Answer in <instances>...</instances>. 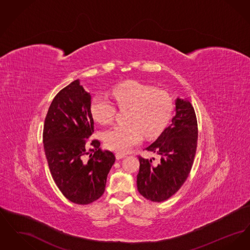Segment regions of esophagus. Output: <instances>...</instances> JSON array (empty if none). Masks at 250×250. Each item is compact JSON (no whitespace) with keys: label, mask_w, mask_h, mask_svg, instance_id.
<instances>
[{"label":"esophagus","mask_w":250,"mask_h":250,"mask_svg":"<svg viewBox=\"0 0 250 250\" xmlns=\"http://www.w3.org/2000/svg\"><path fill=\"white\" fill-rule=\"evenodd\" d=\"M115 156H116L117 159H122V158L125 157V154H121V153H116Z\"/></svg>","instance_id":"esophagus-1"}]
</instances>
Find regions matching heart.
I'll use <instances>...</instances> for the list:
<instances>
[{"mask_svg":"<svg viewBox=\"0 0 250 250\" xmlns=\"http://www.w3.org/2000/svg\"><path fill=\"white\" fill-rule=\"evenodd\" d=\"M112 95L120 109L128 108L126 125H118L103 133L107 149L126 153L146 137H154L166 126L171 114L172 102L165 92L145 84L129 81L119 84ZM91 113L100 124L111 123L116 115L114 104L103 95H95L90 105Z\"/></svg>","mask_w":250,"mask_h":250,"instance_id":"b5f03b06","label":"heart"}]
</instances>
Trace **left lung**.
I'll list each match as a JSON object with an SVG mask.
<instances>
[{
    "label": "left lung",
    "instance_id": "8db88e82",
    "mask_svg": "<svg viewBox=\"0 0 250 250\" xmlns=\"http://www.w3.org/2000/svg\"><path fill=\"white\" fill-rule=\"evenodd\" d=\"M197 142L198 124L194 107L188 99L178 97L170 125L145 149L160 156L158 164L139 156L137 187L141 195L155 202H164L174 195L188 177Z\"/></svg>",
    "mask_w": 250,
    "mask_h": 250
}]
</instances>
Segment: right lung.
<instances>
[{
  "instance_id": "right-lung-1",
  "label": "right lung",
  "mask_w": 250,
  "mask_h": 250,
  "mask_svg": "<svg viewBox=\"0 0 250 250\" xmlns=\"http://www.w3.org/2000/svg\"><path fill=\"white\" fill-rule=\"evenodd\" d=\"M91 95L76 80L62 89L48 107L43 143L51 176L62 195L77 204H89L104 193L115 162L113 153L87 140L94 133Z\"/></svg>"
}]
</instances>
